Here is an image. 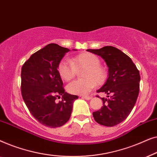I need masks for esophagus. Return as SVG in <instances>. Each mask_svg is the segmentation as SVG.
Listing matches in <instances>:
<instances>
[{
	"label": "esophagus",
	"instance_id": "esophagus-1",
	"mask_svg": "<svg viewBox=\"0 0 157 157\" xmlns=\"http://www.w3.org/2000/svg\"><path fill=\"white\" fill-rule=\"evenodd\" d=\"M81 98H85V99H86V100H90L92 97L91 96H81Z\"/></svg>",
	"mask_w": 157,
	"mask_h": 157
}]
</instances>
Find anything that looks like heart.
I'll return each mask as SVG.
<instances>
[{
  "label": "heart",
  "instance_id": "b5f03b06",
  "mask_svg": "<svg viewBox=\"0 0 157 157\" xmlns=\"http://www.w3.org/2000/svg\"><path fill=\"white\" fill-rule=\"evenodd\" d=\"M101 60L97 56L91 53H83L70 59L62 60L58 66V73L63 81H68L76 75V69L84 68L83 79L73 81L67 86L70 94L83 95L91 91L96 84L104 83L107 78V71L100 65Z\"/></svg>",
  "mask_w": 157,
  "mask_h": 157
}]
</instances>
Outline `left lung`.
<instances>
[{
    "label": "left lung",
    "mask_w": 157,
    "mask_h": 157,
    "mask_svg": "<svg viewBox=\"0 0 157 157\" xmlns=\"http://www.w3.org/2000/svg\"><path fill=\"white\" fill-rule=\"evenodd\" d=\"M86 51L101 57L109 67L108 78L97 92L111 96H107L109 98H101L103 106L93 112L94 120L103 126H116L127 118L136 104L139 92V71L132 60L115 47Z\"/></svg>",
    "instance_id": "left-lung-1"
}]
</instances>
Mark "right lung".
<instances>
[{
  "label": "right lung",
  "mask_w": 157,
  "mask_h": 157,
  "mask_svg": "<svg viewBox=\"0 0 157 157\" xmlns=\"http://www.w3.org/2000/svg\"><path fill=\"white\" fill-rule=\"evenodd\" d=\"M70 50L50 44L36 51L21 68V94L30 113L43 125L63 126L70 119L78 96L65 92L58 66ZM62 96V101L55 99Z\"/></svg>",
  "instance_id": "right-lung-1"
}]
</instances>
